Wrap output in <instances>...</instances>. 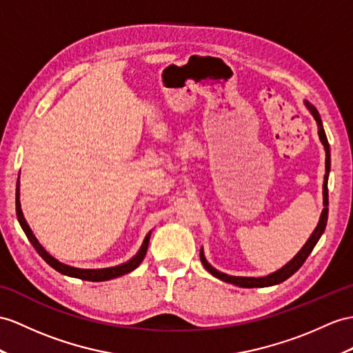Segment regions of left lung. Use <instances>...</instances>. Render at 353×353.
<instances>
[{"label":"left lung","instance_id":"obj_1","mask_svg":"<svg viewBox=\"0 0 353 353\" xmlns=\"http://www.w3.org/2000/svg\"><path fill=\"white\" fill-rule=\"evenodd\" d=\"M305 105H307L308 109H310L312 115L314 117L316 123H317V127H319V139L323 143L325 152H326L325 178H323V206H325V208L322 211L319 225H317V228L313 232V235L308 238V241L305 243V245L301 248L299 253L294 257V259H292L288 265L283 266L281 270L270 274V276L259 277V279H254V277H235V276H228V274H223V272L217 271L216 268H212V266L208 262H206L205 256H203V252H202V248H201V262L203 263L205 270L208 271V272H211L214 277H217V279L226 281V283H232V285H236L239 288H266V286L279 285V283L288 280L290 276H294V274L301 268V266H303V263L305 262L308 254L313 252L314 245L317 244V241H319V238L322 236L323 230L326 228V221H328V174H330V168H331L330 143H328V139H326V134H325V130H323V125H322V119H321L319 112H317V109L313 105H310V103H308V101H305Z\"/></svg>","mask_w":353,"mask_h":353}]
</instances>
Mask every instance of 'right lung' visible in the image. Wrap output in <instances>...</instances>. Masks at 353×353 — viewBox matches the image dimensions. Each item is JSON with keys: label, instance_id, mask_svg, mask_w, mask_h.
Returning a JSON list of instances; mask_svg holds the SVG:
<instances>
[{"label": "right lung", "instance_id": "right-lung-1", "mask_svg": "<svg viewBox=\"0 0 353 353\" xmlns=\"http://www.w3.org/2000/svg\"><path fill=\"white\" fill-rule=\"evenodd\" d=\"M16 214H18V220L21 223V226L25 232V235L30 239V243L32 244V247L36 248V252L45 259L46 263H49L52 266L54 270H57L58 272L64 274V276L68 277H76V279H81V280H88V281H105V280H110V279H117L119 276H124V274L133 271L134 268L141 265V262L143 261L145 254H147L148 250V243H150V236H151V232L150 234L145 236L143 239V244L141 247V250L137 252V254L130 259L128 262L123 263V265H118V266H112V268H103V270H81V268H73V266H68L64 265L61 262H58L57 259H54L52 256H50L45 248L40 245V243L37 241V238L34 236V234L31 232L30 226L27 225V221L23 219V214L21 210V202H19V178H18V184H16Z\"/></svg>", "mask_w": 353, "mask_h": 353}]
</instances>
